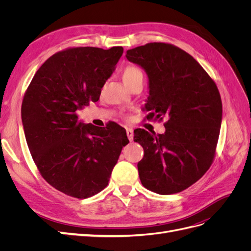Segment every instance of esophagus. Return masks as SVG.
Wrapping results in <instances>:
<instances>
[{"label": "esophagus", "instance_id": "obj_1", "mask_svg": "<svg viewBox=\"0 0 251 251\" xmlns=\"http://www.w3.org/2000/svg\"><path fill=\"white\" fill-rule=\"evenodd\" d=\"M126 136H127L128 140H130V141H133V138H134V131H133V128H131V127H126Z\"/></svg>", "mask_w": 251, "mask_h": 251}]
</instances>
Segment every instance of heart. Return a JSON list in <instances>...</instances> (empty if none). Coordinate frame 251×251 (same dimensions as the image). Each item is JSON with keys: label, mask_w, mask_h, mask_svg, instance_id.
I'll list each match as a JSON object with an SVG mask.
<instances>
[{"label": "heart", "mask_w": 251, "mask_h": 251, "mask_svg": "<svg viewBox=\"0 0 251 251\" xmlns=\"http://www.w3.org/2000/svg\"><path fill=\"white\" fill-rule=\"evenodd\" d=\"M139 76H142V73L138 69V68H136L134 66H127L123 71V79H124L125 83L128 82V81H132Z\"/></svg>", "instance_id": "1"}]
</instances>
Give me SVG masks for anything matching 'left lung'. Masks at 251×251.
Here are the masks:
<instances>
[{
    "mask_svg": "<svg viewBox=\"0 0 251 251\" xmlns=\"http://www.w3.org/2000/svg\"><path fill=\"white\" fill-rule=\"evenodd\" d=\"M126 56L148 75L147 118H168L163 134L134 131V141L144 150L137 164L140 181L159 195L180 193L214 160L222 123L219 90L192 55L171 44L150 43Z\"/></svg>",
    "mask_w": 251,
    "mask_h": 251,
    "instance_id": "8db88e82",
    "label": "left lung"
}]
</instances>
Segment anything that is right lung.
I'll list each match as a JSON object with an SVG mask.
<instances>
[{
    "label": "right lung",
    "instance_id": "right-lung-1",
    "mask_svg": "<svg viewBox=\"0 0 251 251\" xmlns=\"http://www.w3.org/2000/svg\"><path fill=\"white\" fill-rule=\"evenodd\" d=\"M123 53V47L57 52L36 71L23 100L22 123L34 163L51 186L74 198H89L108 185L128 143L120 126L83 124L76 114L100 100Z\"/></svg>",
    "mask_w": 251,
    "mask_h": 251
}]
</instances>
